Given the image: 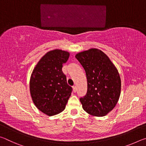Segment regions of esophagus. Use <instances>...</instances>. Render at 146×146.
<instances>
[{"label":"esophagus","instance_id":"esophagus-1","mask_svg":"<svg viewBox=\"0 0 146 146\" xmlns=\"http://www.w3.org/2000/svg\"><path fill=\"white\" fill-rule=\"evenodd\" d=\"M73 92L75 93L76 91V87L75 86H73Z\"/></svg>","mask_w":146,"mask_h":146}]
</instances>
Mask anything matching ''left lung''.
<instances>
[{"mask_svg": "<svg viewBox=\"0 0 146 146\" xmlns=\"http://www.w3.org/2000/svg\"><path fill=\"white\" fill-rule=\"evenodd\" d=\"M76 58L84 69L88 91L80 101L88 114L104 117L115 107L121 91L117 69L100 49L91 48L76 54Z\"/></svg>", "mask_w": 146, "mask_h": 146, "instance_id": "obj_1", "label": "left lung"}]
</instances>
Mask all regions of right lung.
Returning <instances> with one entry per match:
<instances>
[{
  "label": "right lung",
  "mask_w": 146,
  "mask_h": 146,
  "mask_svg": "<svg viewBox=\"0 0 146 146\" xmlns=\"http://www.w3.org/2000/svg\"><path fill=\"white\" fill-rule=\"evenodd\" d=\"M69 56L70 53L61 49L49 51L38 61L31 75L32 100L40 111L48 116L63 111L72 92L62 71Z\"/></svg>",
  "instance_id": "1"
}]
</instances>
